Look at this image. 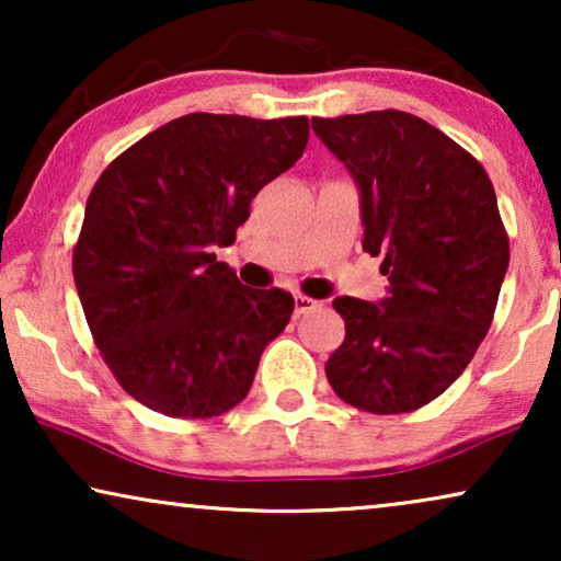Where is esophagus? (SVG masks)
I'll return each mask as SVG.
<instances>
[{"mask_svg": "<svg viewBox=\"0 0 561 561\" xmlns=\"http://www.w3.org/2000/svg\"><path fill=\"white\" fill-rule=\"evenodd\" d=\"M317 306H321V304L313 301V298H309V296H301V294L294 296V313H296V317H304V313L313 311Z\"/></svg>", "mask_w": 561, "mask_h": 561, "instance_id": "esophagus-1", "label": "esophagus"}]
</instances>
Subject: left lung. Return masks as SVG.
Segmentation results:
<instances>
[{"label": "left lung", "mask_w": 561, "mask_h": 561, "mask_svg": "<svg viewBox=\"0 0 561 561\" xmlns=\"http://www.w3.org/2000/svg\"><path fill=\"white\" fill-rule=\"evenodd\" d=\"M363 196V248L388 298H334L344 342L327 380L359 411L409 413L439 398L485 340L508 271L495 188L470 152L421 117L382 110L313 117Z\"/></svg>", "instance_id": "1"}]
</instances>
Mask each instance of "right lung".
Segmentation results:
<instances>
[{"label":"right lung","instance_id":"right-lung-1","mask_svg":"<svg viewBox=\"0 0 561 561\" xmlns=\"http://www.w3.org/2000/svg\"><path fill=\"white\" fill-rule=\"evenodd\" d=\"M309 119L194 112L152 129L91 188L73 248L83 317L125 393L211 419L250 393L294 296L248 288L214 248L237 240L257 191L304 156Z\"/></svg>","mask_w":561,"mask_h":561}]
</instances>
